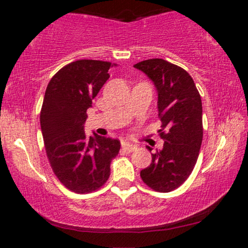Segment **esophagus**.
<instances>
[{"instance_id": "obj_1", "label": "esophagus", "mask_w": 248, "mask_h": 248, "mask_svg": "<svg viewBox=\"0 0 248 248\" xmlns=\"http://www.w3.org/2000/svg\"><path fill=\"white\" fill-rule=\"evenodd\" d=\"M122 147H123V150L126 151V152H132V151H135L137 148L135 144H131V142H129V141L122 142Z\"/></svg>"}]
</instances>
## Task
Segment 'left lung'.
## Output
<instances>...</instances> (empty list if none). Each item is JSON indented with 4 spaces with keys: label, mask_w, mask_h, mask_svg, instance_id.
I'll return each mask as SVG.
<instances>
[{
    "label": "left lung",
    "mask_w": 248,
    "mask_h": 248,
    "mask_svg": "<svg viewBox=\"0 0 248 248\" xmlns=\"http://www.w3.org/2000/svg\"><path fill=\"white\" fill-rule=\"evenodd\" d=\"M135 68L152 81L158 93L162 150L140 171L148 187L160 193L179 188L193 171L202 145V101L194 80L181 67L164 59L136 63ZM148 150L152 148L148 147Z\"/></svg>",
    "instance_id": "obj_1"
}]
</instances>
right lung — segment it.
<instances>
[{"instance_id":"right-lung-1","label":"right lung","mask_w":248,"mask_h":248,"mask_svg":"<svg viewBox=\"0 0 248 248\" xmlns=\"http://www.w3.org/2000/svg\"><path fill=\"white\" fill-rule=\"evenodd\" d=\"M112 66L100 60L73 61L51 78L44 96L40 127L46 154L60 182L74 193L102 187L121 148L117 139L84 133L87 110Z\"/></svg>"}]
</instances>
